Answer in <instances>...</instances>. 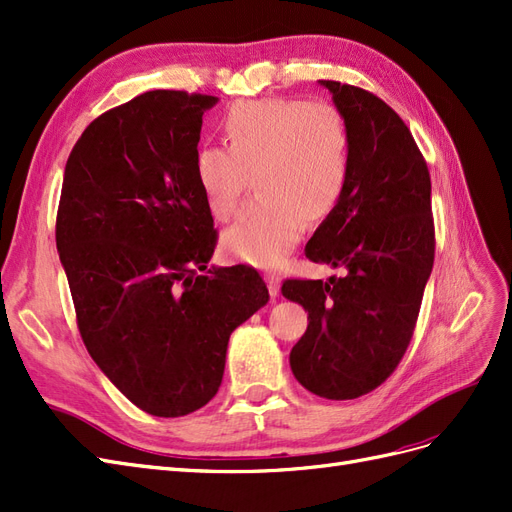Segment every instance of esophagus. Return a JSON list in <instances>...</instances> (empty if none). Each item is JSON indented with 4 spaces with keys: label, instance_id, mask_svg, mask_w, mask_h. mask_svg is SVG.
<instances>
[{
    "label": "esophagus",
    "instance_id": "obj_1",
    "mask_svg": "<svg viewBox=\"0 0 512 512\" xmlns=\"http://www.w3.org/2000/svg\"><path fill=\"white\" fill-rule=\"evenodd\" d=\"M267 286H269V294L275 299L280 294V277L277 275H267Z\"/></svg>",
    "mask_w": 512,
    "mask_h": 512
}]
</instances>
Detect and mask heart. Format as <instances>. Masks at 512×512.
<instances>
[{
  "label": "heart",
  "instance_id": "1",
  "mask_svg": "<svg viewBox=\"0 0 512 512\" xmlns=\"http://www.w3.org/2000/svg\"><path fill=\"white\" fill-rule=\"evenodd\" d=\"M224 147L194 149L192 170L213 220L235 215L252 179L256 200L222 235L230 258L280 267L305 222L329 220L342 203L352 168V134L331 102L260 98L235 102L220 117Z\"/></svg>",
  "mask_w": 512,
  "mask_h": 512
}]
</instances>
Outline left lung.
Instances as JSON below:
<instances>
[{"label": "left lung", "instance_id": "left-lung-1", "mask_svg": "<svg viewBox=\"0 0 512 512\" xmlns=\"http://www.w3.org/2000/svg\"><path fill=\"white\" fill-rule=\"evenodd\" d=\"M320 85L350 126L352 168L342 203L305 256L346 273L284 282L282 294L309 320L290 369L318 397L356 399L393 374L412 339L436 252L431 179L389 104L354 85Z\"/></svg>", "mask_w": 512, "mask_h": 512}]
</instances>
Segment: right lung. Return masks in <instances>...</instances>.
I'll list each match as a JSON object with an SVG mask.
<instances>
[{
    "label": "right lung",
    "mask_w": 512,
    "mask_h": 512,
    "mask_svg": "<svg viewBox=\"0 0 512 512\" xmlns=\"http://www.w3.org/2000/svg\"><path fill=\"white\" fill-rule=\"evenodd\" d=\"M218 98L156 89L102 113L66 162L57 252L87 352L134 406L185 416L218 393L230 333L269 301L218 232L192 156Z\"/></svg>",
    "instance_id": "add662e5"
}]
</instances>
